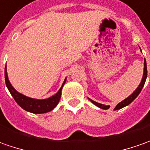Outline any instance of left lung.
Masks as SVG:
<instances>
[{
	"mask_svg": "<svg viewBox=\"0 0 150 150\" xmlns=\"http://www.w3.org/2000/svg\"><path fill=\"white\" fill-rule=\"evenodd\" d=\"M142 52V51H141ZM146 78H147V65H146V60L144 59V74H143V77H142V80H141V82H140V84L139 85V86L137 87V89L135 91H134L133 93H132L131 95L129 96H128L126 99H125L124 100H122L121 102H120L118 105H116V107L115 108V110H120L122 108H124V107H125V106L129 105L130 103H131L132 101L134 100L135 98H136L137 96L139 95V93L141 92L142 91L143 87H144V83H145V80H146ZM97 107H99V108H100V109H103V110H108L110 106V105H102V104H100V103H97L96 101L92 100L90 98H88Z\"/></svg>",
	"mask_w": 150,
	"mask_h": 150,
	"instance_id": "8db88e82",
	"label": "left lung"
}]
</instances>
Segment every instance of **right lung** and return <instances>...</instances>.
<instances>
[{
    "instance_id": "right-lung-1",
    "label": "right lung",
    "mask_w": 150,
    "mask_h": 150,
    "mask_svg": "<svg viewBox=\"0 0 150 150\" xmlns=\"http://www.w3.org/2000/svg\"><path fill=\"white\" fill-rule=\"evenodd\" d=\"M5 80H6V85L8 91H10L11 95L12 96L16 102L23 110L30 112V113H33V114H44V113L51 111L58 105L59 100H60V96H61V91H62V88L66 81V78L64 80L60 89L55 95L50 96L47 99H44V100H37V99L30 98V97H27V96L19 93L18 91L11 85L10 80L8 79L6 65L5 67Z\"/></svg>"
}]
</instances>
